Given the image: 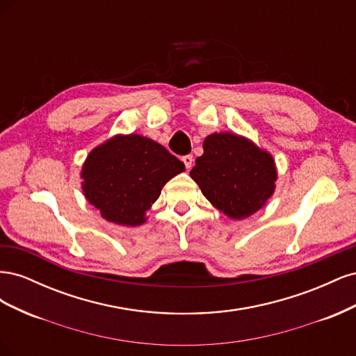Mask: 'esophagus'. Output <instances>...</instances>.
Masks as SVG:
<instances>
[{
	"label": "esophagus",
	"mask_w": 356,
	"mask_h": 356,
	"mask_svg": "<svg viewBox=\"0 0 356 356\" xmlns=\"http://www.w3.org/2000/svg\"><path fill=\"white\" fill-rule=\"evenodd\" d=\"M193 156L191 154H187V156H182V161H184V165H186V168L187 169H190L191 166H193Z\"/></svg>",
	"instance_id": "esophagus-1"
}]
</instances>
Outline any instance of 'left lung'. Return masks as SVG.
I'll use <instances>...</instances> for the list:
<instances>
[{"instance_id": "left-lung-1", "label": "left lung", "mask_w": 356, "mask_h": 356, "mask_svg": "<svg viewBox=\"0 0 356 356\" xmlns=\"http://www.w3.org/2000/svg\"><path fill=\"white\" fill-rule=\"evenodd\" d=\"M190 177L203 196L233 220L250 217L273 195L277 178L273 157L243 136L212 134L203 141Z\"/></svg>"}]
</instances>
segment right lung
I'll list each match as a JSON object with an SVG mask.
<instances>
[{"label":"right lung","mask_w":356,"mask_h":356,"mask_svg":"<svg viewBox=\"0 0 356 356\" xmlns=\"http://www.w3.org/2000/svg\"><path fill=\"white\" fill-rule=\"evenodd\" d=\"M184 170V163L153 139L118 135L92 149L81 184L106 221L139 225L166 182Z\"/></svg>","instance_id":"obj_1"}]
</instances>
